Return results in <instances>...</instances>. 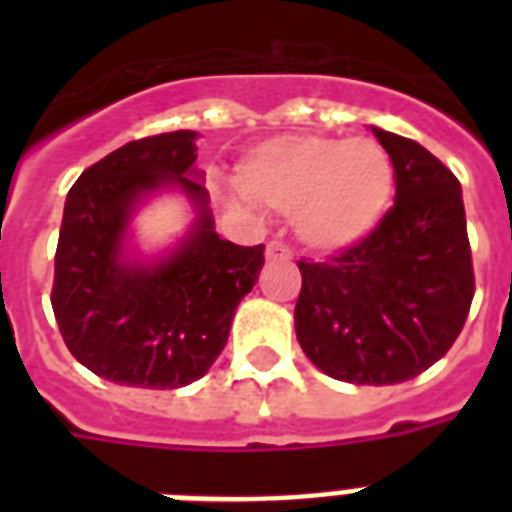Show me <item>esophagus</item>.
I'll list each match as a JSON object with an SVG mask.
<instances>
[{
	"label": "esophagus",
	"instance_id": "34e87169",
	"mask_svg": "<svg viewBox=\"0 0 512 512\" xmlns=\"http://www.w3.org/2000/svg\"><path fill=\"white\" fill-rule=\"evenodd\" d=\"M265 257L268 260H292V249L284 241H271L268 249H265Z\"/></svg>",
	"mask_w": 512,
	"mask_h": 512
}]
</instances>
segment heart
<instances>
[{
    "mask_svg": "<svg viewBox=\"0 0 512 512\" xmlns=\"http://www.w3.org/2000/svg\"><path fill=\"white\" fill-rule=\"evenodd\" d=\"M236 188L257 207L295 212L313 249H345L377 228L396 191V167L372 138L276 135L236 167Z\"/></svg>",
    "mask_w": 512,
    "mask_h": 512,
    "instance_id": "1",
    "label": "heart"
}]
</instances>
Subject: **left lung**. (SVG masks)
<instances>
[{
    "label": "left lung",
    "instance_id": "obj_1",
    "mask_svg": "<svg viewBox=\"0 0 512 512\" xmlns=\"http://www.w3.org/2000/svg\"><path fill=\"white\" fill-rule=\"evenodd\" d=\"M396 199L369 236L305 263L297 342L321 372L356 385L412 380L452 348L476 279L460 180L428 148L377 130Z\"/></svg>",
    "mask_w": 512,
    "mask_h": 512
}]
</instances>
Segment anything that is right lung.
<instances>
[{
    "label": "right lung",
    "instance_id": "1",
    "mask_svg": "<svg viewBox=\"0 0 512 512\" xmlns=\"http://www.w3.org/2000/svg\"><path fill=\"white\" fill-rule=\"evenodd\" d=\"M196 132L132 140L79 175L66 196L55 252L52 311L71 356L103 380L183 388L215 364L233 313L255 287L265 247L220 239L196 175ZM177 184L200 217L184 244L154 266L121 257L134 204Z\"/></svg>",
    "mask_w": 512,
    "mask_h": 512
}]
</instances>
